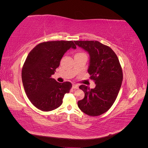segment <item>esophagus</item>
I'll return each mask as SVG.
<instances>
[{"label":"esophagus","instance_id":"esophagus-1","mask_svg":"<svg viewBox=\"0 0 148 148\" xmlns=\"http://www.w3.org/2000/svg\"><path fill=\"white\" fill-rule=\"evenodd\" d=\"M78 84H73L72 85V88L73 89H78Z\"/></svg>","mask_w":148,"mask_h":148}]
</instances>
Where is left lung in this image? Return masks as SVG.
Listing matches in <instances>:
<instances>
[{
	"mask_svg": "<svg viewBox=\"0 0 148 148\" xmlns=\"http://www.w3.org/2000/svg\"><path fill=\"white\" fill-rule=\"evenodd\" d=\"M75 43L89 54L88 71L96 84L94 89L84 84L79 87L84 92V97L78 102V106L88 115H100L110 108L117 97L123 80L122 67L110 47L97 41Z\"/></svg>",
	"mask_w": 148,
	"mask_h": 148,
	"instance_id": "8db88e82",
	"label": "left lung"
}]
</instances>
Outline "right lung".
<instances>
[{
  "label": "right lung",
  "instance_id": "1",
  "mask_svg": "<svg viewBox=\"0 0 148 148\" xmlns=\"http://www.w3.org/2000/svg\"><path fill=\"white\" fill-rule=\"evenodd\" d=\"M70 48H77L72 41L44 42L35 46L26 57L22 82L28 99L38 109L48 112L58 108L72 87L70 82L60 83L51 78Z\"/></svg>",
  "mask_w": 148,
  "mask_h": 148
}]
</instances>
